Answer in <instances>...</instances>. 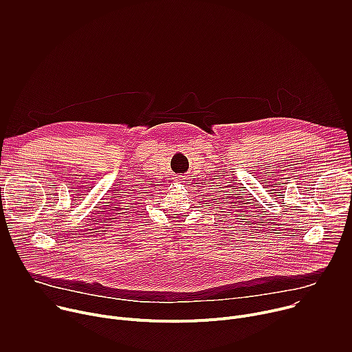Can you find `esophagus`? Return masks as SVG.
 Returning <instances> with one entry per match:
<instances>
[{"label":"esophagus","mask_w":352,"mask_h":352,"mask_svg":"<svg viewBox=\"0 0 352 352\" xmlns=\"http://www.w3.org/2000/svg\"><path fill=\"white\" fill-rule=\"evenodd\" d=\"M185 179H186L185 177H179V178H178V181H179V182H185Z\"/></svg>","instance_id":"obj_1"}]
</instances>
